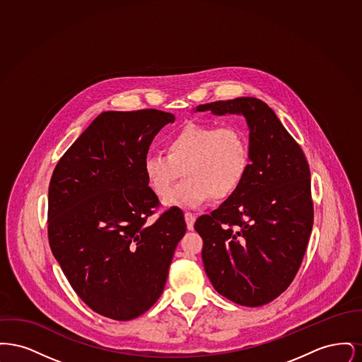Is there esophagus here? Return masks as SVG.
<instances>
[{"label":"esophagus","instance_id":"obj_1","mask_svg":"<svg viewBox=\"0 0 362 362\" xmlns=\"http://www.w3.org/2000/svg\"><path fill=\"white\" fill-rule=\"evenodd\" d=\"M185 220H186V224H187V229L192 230L194 223H195V216L192 213H185Z\"/></svg>","mask_w":362,"mask_h":362}]
</instances>
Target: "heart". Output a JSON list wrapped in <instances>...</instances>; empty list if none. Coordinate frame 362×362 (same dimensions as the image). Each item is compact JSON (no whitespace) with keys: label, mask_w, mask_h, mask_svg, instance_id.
<instances>
[{"label":"heart","mask_w":362,"mask_h":362,"mask_svg":"<svg viewBox=\"0 0 362 362\" xmlns=\"http://www.w3.org/2000/svg\"><path fill=\"white\" fill-rule=\"evenodd\" d=\"M165 153H148L142 168L156 195L164 197L181 171L187 179L165 198L167 205L201 206L211 195L225 199L240 187L248 167L245 134L235 126L189 123L165 142Z\"/></svg>","instance_id":"heart-1"}]
</instances>
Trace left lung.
Masks as SVG:
<instances>
[{
  "mask_svg": "<svg viewBox=\"0 0 362 362\" xmlns=\"http://www.w3.org/2000/svg\"><path fill=\"white\" fill-rule=\"evenodd\" d=\"M197 111L243 114L250 167L221 206L194 225L214 289L244 307H260L288 289L313 225L308 161L276 112L257 98L201 104Z\"/></svg>",
  "mask_w": 362,
  "mask_h": 362,
  "instance_id": "8db88e82",
  "label": "left lung"
}]
</instances>
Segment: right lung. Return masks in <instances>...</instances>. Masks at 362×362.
<instances>
[{
    "instance_id": "1",
    "label": "right lung",
    "mask_w": 362,
    "mask_h": 362,
    "mask_svg": "<svg viewBox=\"0 0 362 362\" xmlns=\"http://www.w3.org/2000/svg\"><path fill=\"white\" fill-rule=\"evenodd\" d=\"M175 117L158 110L105 111L57 163L49 186L52 255L86 305L114 320L149 310L186 233L180 213L160 206L142 161Z\"/></svg>"
}]
</instances>
